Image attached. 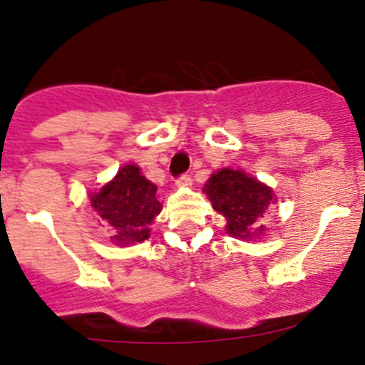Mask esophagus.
I'll list each match as a JSON object with an SVG mask.
<instances>
[{"label": "esophagus", "instance_id": "1", "mask_svg": "<svg viewBox=\"0 0 365 365\" xmlns=\"http://www.w3.org/2000/svg\"><path fill=\"white\" fill-rule=\"evenodd\" d=\"M190 183H192V176L189 173H185V175H182L176 178V185H180V187H189Z\"/></svg>", "mask_w": 365, "mask_h": 365}]
</instances>
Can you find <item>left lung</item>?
<instances>
[{"label":"left lung","instance_id":"1","mask_svg":"<svg viewBox=\"0 0 365 365\" xmlns=\"http://www.w3.org/2000/svg\"><path fill=\"white\" fill-rule=\"evenodd\" d=\"M213 207L227 218V234L251 239L262 234L263 225H256L263 211L272 202V190L251 178L244 171L225 170L211 176L204 185Z\"/></svg>","mask_w":365,"mask_h":365}]
</instances>
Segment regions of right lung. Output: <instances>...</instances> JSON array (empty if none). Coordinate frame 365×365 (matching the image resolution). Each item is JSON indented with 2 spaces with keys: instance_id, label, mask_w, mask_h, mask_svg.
<instances>
[{
  "instance_id": "add662e5",
  "label": "right lung",
  "mask_w": 365,
  "mask_h": 365,
  "mask_svg": "<svg viewBox=\"0 0 365 365\" xmlns=\"http://www.w3.org/2000/svg\"><path fill=\"white\" fill-rule=\"evenodd\" d=\"M155 192L158 187L142 176L138 166L126 164L110 183L91 194L90 201L109 223L112 241L126 246L149 239V225L161 211Z\"/></svg>"
}]
</instances>
